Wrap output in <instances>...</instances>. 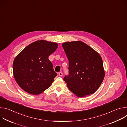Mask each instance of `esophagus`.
Here are the masks:
<instances>
[{
  "instance_id": "obj_1",
  "label": "esophagus",
  "mask_w": 127,
  "mask_h": 127,
  "mask_svg": "<svg viewBox=\"0 0 127 127\" xmlns=\"http://www.w3.org/2000/svg\"><path fill=\"white\" fill-rule=\"evenodd\" d=\"M58 75H59V76H62V75H63V73H62V72H59V73H58Z\"/></svg>"
}]
</instances>
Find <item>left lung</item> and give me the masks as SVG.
Listing matches in <instances>:
<instances>
[{
    "label": "left lung",
    "instance_id": "left-lung-1",
    "mask_svg": "<svg viewBox=\"0 0 127 127\" xmlns=\"http://www.w3.org/2000/svg\"><path fill=\"white\" fill-rule=\"evenodd\" d=\"M69 61V75L64 80L77 96L95 93L101 85L105 72L99 54L81 41L63 43Z\"/></svg>",
    "mask_w": 127,
    "mask_h": 127
}]
</instances>
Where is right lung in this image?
Returning a JSON list of instances; mask_svg holds the SVG:
<instances>
[{
	"mask_svg": "<svg viewBox=\"0 0 127 127\" xmlns=\"http://www.w3.org/2000/svg\"><path fill=\"white\" fill-rule=\"evenodd\" d=\"M58 46L56 43L37 41L27 46L15 57L12 66L13 76L25 92L39 95L52 84L57 74L48 57Z\"/></svg>",
	"mask_w": 127,
	"mask_h": 127,
	"instance_id": "right-lung-1",
	"label": "right lung"
}]
</instances>
